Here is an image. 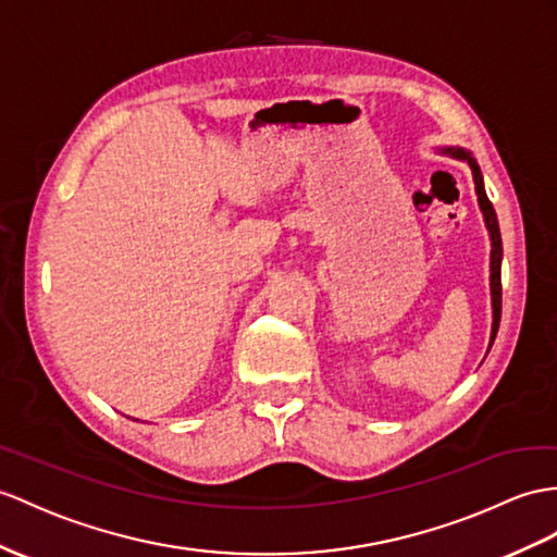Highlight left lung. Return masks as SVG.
I'll use <instances>...</instances> for the list:
<instances>
[{"instance_id": "8db88e82", "label": "left lung", "mask_w": 557, "mask_h": 557, "mask_svg": "<svg viewBox=\"0 0 557 557\" xmlns=\"http://www.w3.org/2000/svg\"><path fill=\"white\" fill-rule=\"evenodd\" d=\"M440 153L444 156H451L456 160H466L470 170H472V182H474V194H478V202H480V210L484 216V226L486 232H490V240H492V262H490V288H492V337H490V347L494 345V337L498 333V321H500V260H504V246H500V232H498V220H496V212L494 206L486 198L484 191V180H482V172L478 160L472 158L470 151L460 146H442L437 148Z\"/></svg>"}]
</instances>
